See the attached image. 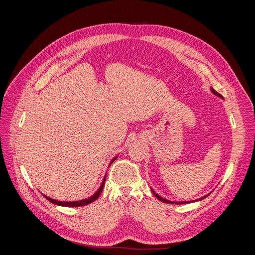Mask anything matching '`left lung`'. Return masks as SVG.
<instances>
[{
	"label": "left lung",
	"mask_w": 255,
	"mask_h": 255,
	"mask_svg": "<svg viewBox=\"0 0 255 255\" xmlns=\"http://www.w3.org/2000/svg\"><path fill=\"white\" fill-rule=\"evenodd\" d=\"M211 91L213 92V94L215 95V96H217V97H219V98H222V96L220 95V94H218L217 91H216L215 89H213L212 87H211ZM151 190H152V192L154 194V196H155L159 201H161V202H164V203H170V204H185V203H191V202H196V201H200V200H203V199H205L208 195H206V196H204V197H202V198H199L198 200H192V201H170V200H167V199H165V198H163V197H160L157 192L154 190L152 187H151Z\"/></svg>",
	"instance_id": "left-lung-1"
}]
</instances>
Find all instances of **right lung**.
I'll list each match as a JSON object with an SVG mask.
<instances>
[{"label":"right lung","instance_id":"add662e5","mask_svg":"<svg viewBox=\"0 0 255 255\" xmlns=\"http://www.w3.org/2000/svg\"><path fill=\"white\" fill-rule=\"evenodd\" d=\"M117 157H118V155L117 156H115L112 160H111V163H110V166L112 165V163L113 161L115 160V159H117ZM109 166V167H110ZM105 179H106V174L104 175V177H103V181H102V183H101V185H100V187L98 188V190L95 192L94 195L92 196H90V197H88V198H86V199H83V200H79V201H58V200H55V199H52V198H50V197H48V196H45V195H43L44 196V198L48 200V201H50L51 203H53V204H55V205H59V206H67V207H76V206H83V205H87V204H89V203H91V202H94V201H96V200L99 198V196L101 195V192H102V189H103V186H104V184H105Z\"/></svg>","mask_w":255,"mask_h":255}]
</instances>
